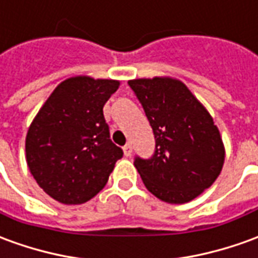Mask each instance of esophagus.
<instances>
[{
	"instance_id": "1",
	"label": "esophagus",
	"mask_w": 258,
	"mask_h": 258,
	"mask_svg": "<svg viewBox=\"0 0 258 258\" xmlns=\"http://www.w3.org/2000/svg\"><path fill=\"white\" fill-rule=\"evenodd\" d=\"M123 151H124V155L128 158V156H131V154H133V147H131V144H125L123 147Z\"/></svg>"
}]
</instances>
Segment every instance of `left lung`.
<instances>
[{"label":"left lung","instance_id":"obj_1","mask_svg":"<svg viewBox=\"0 0 258 258\" xmlns=\"http://www.w3.org/2000/svg\"><path fill=\"white\" fill-rule=\"evenodd\" d=\"M155 135L149 159L134 166L149 191L169 204H184L212 185L222 170L219 130L190 89L173 78L128 81Z\"/></svg>","mask_w":258,"mask_h":258}]
</instances>
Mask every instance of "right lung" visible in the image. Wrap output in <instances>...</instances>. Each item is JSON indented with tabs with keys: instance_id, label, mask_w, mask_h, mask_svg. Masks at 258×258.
I'll use <instances>...</instances> for the list:
<instances>
[{
	"instance_id": "obj_1",
	"label": "right lung",
	"mask_w": 258,
	"mask_h": 258,
	"mask_svg": "<svg viewBox=\"0 0 258 258\" xmlns=\"http://www.w3.org/2000/svg\"><path fill=\"white\" fill-rule=\"evenodd\" d=\"M118 85L114 79H66L30 124L25 145L28 166L37 184L58 203L89 201L123 158L103 116L104 103Z\"/></svg>"
}]
</instances>
